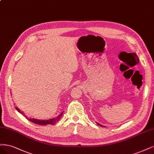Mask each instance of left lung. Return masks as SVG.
<instances>
[{
	"label": "left lung",
	"mask_w": 154,
	"mask_h": 154,
	"mask_svg": "<svg viewBox=\"0 0 154 154\" xmlns=\"http://www.w3.org/2000/svg\"><path fill=\"white\" fill-rule=\"evenodd\" d=\"M97 125H98L99 126H101V127H103V125H100V123H97ZM103 127H104V126H103Z\"/></svg>",
	"instance_id": "8db88e82"
}]
</instances>
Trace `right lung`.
<instances>
[{"instance_id":"1","label":"right lung","mask_w":154,"mask_h":154,"mask_svg":"<svg viewBox=\"0 0 154 154\" xmlns=\"http://www.w3.org/2000/svg\"><path fill=\"white\" fill-rule=\"evenodd\" d=\"M15 108L17 109V110L19 112L22 113V115H24V114H23L22 111H20V109H18L17 107H15ZM63 112H61V114H59V115H58L57 117L54 118H52V119H50V120H37V119H34V118H33V119H31V118H30V119H29V120L32 122H33V123H36V124H38V125H48V124H51V125H54V124H56V122H57L59 120V119L61 118V116L63 115ZM26 118H27V116H26Z\"/></svg>"}]
</instances>
